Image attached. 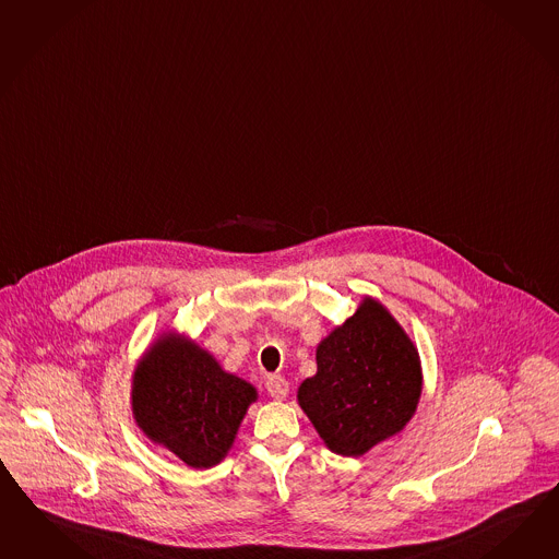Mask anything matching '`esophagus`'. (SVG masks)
<instances>
[{
	"label": "esophagus",
	"mask_w": 559,
	"mask_h": 559,
	"mask_svg": "<svg viewBox=\"0 0 559 559\" xmlns=\"http://www.w3.org/2000/svg\"><path fill=\"white\" fill-rule=\"evenodd\" d=\"M266 391H269L272 399L283 401L288 393L287 378H283L281 374H272V377L266 378Z\"/></svg>",
	"instance_id": "34e87169"
}]
</instances>
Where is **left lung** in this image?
Listing matches in <instances>:
<instances>
[{
	"mask_svg": "<svg viewBox=\"0 0 559 559\" xmlns=\"http://www.w3.org/2000/svg\"><path fill=\"white\" fill-rule=\"evenodd\" d=\"M419 396V354L374 299L319 344L318 374L299 386V405L325 445L352 457L399 433Z\"/></svg>",
	"mask_w": 559,
	"mask_h": 559,
	"instance_id": "8db88e82",
	"label": "left lung"
}]
</instances>
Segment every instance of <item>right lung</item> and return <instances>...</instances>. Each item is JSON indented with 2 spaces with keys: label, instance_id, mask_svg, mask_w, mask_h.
<instances>
[{
  "label": "right lung",
  "instance_id": "right-lung-1",
  "mask_svg": "<svg viewBox=\"0 0 559 559\" xmlns=\"http://www.w3.org/2000/svg\"><path fill=\"white\" fill-rule=\"evenodd\" d=\"M257 391L227 374L212 356L177 335H166L134 374L132 405L142 431L191 468L219 464L231 448Z\"/></svg>",
  "mask_w": 559,
  "mask_h": 559
}]
</instances>
